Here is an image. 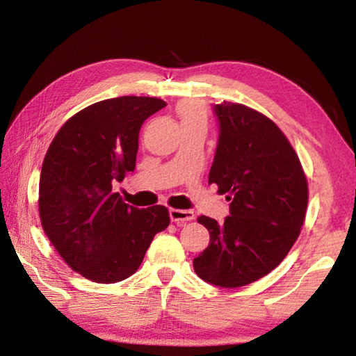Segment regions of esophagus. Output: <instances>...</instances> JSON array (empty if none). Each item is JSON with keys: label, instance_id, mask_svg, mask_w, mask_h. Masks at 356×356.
<instances>
[{"label": "esophagus", "instance_id": "1", "mask_svg": "<svg viewBox=\"0 0 356 356\" xmlns=\"http://www.w3.org/2000/svg\"><path fill=\"white\" fill-rule=\"evenodd\" d=\"M171 221L176 222L177 226H184L186 221L195 220V212L191 210H180V209H170Z\"/></svg>", "mask_w": 356, "mask_h": 356}]
</instances>
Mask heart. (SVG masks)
Here are the masks:
<instances>
[{
  "instance_id": "b5f03b06",
  "label": "heart",
  "mask_w": 356,
  "mask_h": 356,
  "mask_svg": "<svg viewBox=\"0 0 356 356\" xmlns=\"http://www.w3.org/2000/svg\"><path fill=\"white\" fill-rule=\"evenodd\" d=\"M179 116L182 120V125L186 124H206V108L197 102H185L179 106Z\"/></svg>"
}]
</instances>
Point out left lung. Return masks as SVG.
Instances as JSON below:
<instances>
[{"label":"left lung","mask_w":356,"mask_h":356,"mask_svg":"<svg viewBox=\"0 0 356 356\" xmlns=\"http://www.w3.org/2000/svg\"><path fill=\"white\" fill-rule=\"evenodd\" d=\"M220 138L209 184L231 201L222 225L206 215L210 242L193 268L210 284L232 289L278 267L300 236L308 180L292 144L272 119L232 102L215 105Z\"/></svg>","instance_id":"8db88e82"}]
</instances>
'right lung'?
Segmentation results:
<instances>
[{
  "instance_id": "add662e5",
  "label": "right lung",
  "mask_w": 356,
  "mask_h": 356,
  "mask_svg": "<svg viewBox=\"0 0 356 356\" xmlns=\"http://www.w3.org/2000/svg\"><path fill=\"white\" fill-rule=\"evenodd\" d=\"M166 102L106 99L65 120L48 147L39 180V216L63 261L84 278L113 284L134 275L156 232L170 226L165 206L125 204L114 182L135 170L144 120Z\"/></svg>"
}]
</instances>
